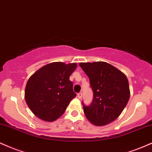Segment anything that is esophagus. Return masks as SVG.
<instances>
[{
	"mask_svg": "<svg viewBox=\"0 0 152 152\" xmlns=\"http://www.w3.org/2000/svg\"><path fill=\"white\" fill-rule=\"evenodd\" d=\"M77 97L79 98V99H81L82 97H83V93L82 92H80V93L77 94Z\"/></svg>",
	"mask_w": 152,
	"mask_h": 152,
	"instance_id": "obj_1",
	"label": "esophagus"
}]
</instances>
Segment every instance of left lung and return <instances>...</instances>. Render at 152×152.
Returning a JSON list of instances; mask_svg holds the SVG:
<instances>
[{"label":"left lung","mask_w":152,"mask_h":152,"mask_svg":"<svg viewBox=\"0 0 152 152\" xmlns=\"http://www.w3.org/2000/svg\"><path fill=\"white\" fill-rule=\"evenodd\" d=\"M90 79L93 99L89 106L83 102L87 119L96 126H104L121 115L130 97L129 82L124 73L105 62H80Z\"/></svg>","instance_id":"obj_1"}]
</instances>
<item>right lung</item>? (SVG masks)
Listing matches in <instances>:
<instances>
[{
  "label": "right lung",
  "instance_id": "obj_1",
  "mask_svg": "<svg viewBox=\"0 0 152 152\" xmlns=\"http://www.w3.org/2000/svg\"><path fill=\"white\" fill-rule=\"evenodd\" d=\"M76 63L55 62L43 66L29 78L25 90V99L33 113L46 122L61 117L72 99L73 83L69 76Z\"/></svg>",
  "mask_w": 152,
  "mask_h": 152
}]
</instances>
